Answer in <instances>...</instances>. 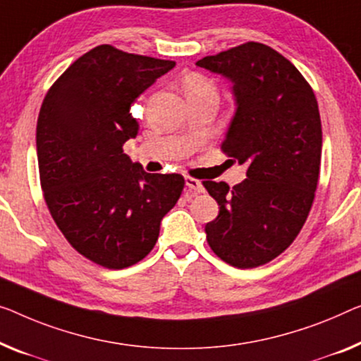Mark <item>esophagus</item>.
Listing matches in <instances>:
<instances>
[{
  "label": "esophagus",
  "instance_id": "1",
  "mask_svg": "<svg viewBox=\"0 0 361 361\" xmlns=\"http://www.w3.org/2000/svg\"><path fill=\"white\" fill-rule=\"evenodd\" d=\"M185 183L186 186L190 188V191H195V192H204V186L202 183L196 180V178H191V176H186L185 178Z\"/></svg>",
  "mask_w": 361,
  "mask_h": 361
}]
</instances>
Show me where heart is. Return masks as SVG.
I'll return each instance as SVG.
<instances>
[{
	"instance_id": "b5f03b06",
	"label": "heart",
	"mask_w": 361,
	"mask_h": 361,
	"mask_svg": "<svg viewBox=\"0 0 361 361\" xmlns=\"http://www.w3.org/2000/svg\"><path fill=\"white\" fill-rule=\"evenodd\" d=\"M183 89H185L188 99L201 95H217L215 85L209 79L201 76V74H190V76H186L185 82H183Z\"/></svg>"
}]
</instances>
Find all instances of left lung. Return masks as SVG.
<instances>
[{
    "label": "left lung",
    "instance_id": "1",
    "mask_svg": "<svg viewBox=\"0 0 361 361\" xmlns=\"http://www.w3.org/2000/svg\"><path fill=\"white\" fill-rule=\"evenodd\" d=\"M196 64L232 80L236 110L222 150L248 169L233 188L202 183L219 204L207 243L230 266H262L293 243L313 204L322 149L318 102L298 69L264 43Z\"/></svg>",
    "mask_w": 361,
    "mask_h": 361
}]
</instances>
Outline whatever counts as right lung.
<instances>
[{"mask_svg":"<svg viewBox=\"0 0 361 361\" xmlns=\"http://www.w3.org/2000/svg\"><path fill=\"white\" fill-rule=\"evenodd\" d=\"M173 66L99 45L43 99L37 121L43 196L69 245L99 266L123 269L144 259L181 196V175L147 173L123 152L139 131L129 111L134 100Z\"/></svg>","mask_w":361,"mask_h":361,"instance_id":"right-lung-1","label":"right lung"}]
</instances>
